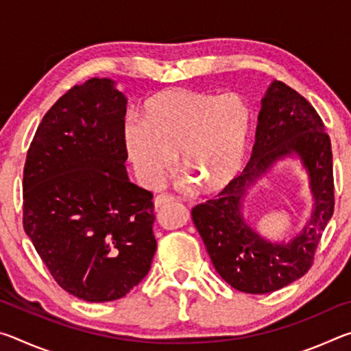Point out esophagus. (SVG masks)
<instances>
[{
	"label": "esophagus",
	"instance_id": "34e87169",
	"mask_svg": "<svg viewBox=\"0 0 351 351\" xmlns=\"http://www.w3.org/2000/svg\"><path fill=\"white\" fill-rule=\"evenodd\" d=\"M171 201H173V197H169V195H158V197L154 198V207H156V210H158V209H161L162 206L171 203Z\"/></svg>",
	"mask_w": 351,
	"mask_h": 351
}]
</instances>
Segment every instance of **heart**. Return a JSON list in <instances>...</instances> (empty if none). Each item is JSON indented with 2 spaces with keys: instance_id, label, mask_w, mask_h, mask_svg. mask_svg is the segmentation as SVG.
<instances>
[{
  "instance_id": "heart-1",
  "label": "heart",
  "mask_w": 351,
  "mask_h": 351,
  "mask_svg": "<svg viewBox=\"0 0 351 351\" xmlns=\"http://www.w3.org/2000/svg\"><path fill=\"white\" fill-rule=\"evenodd\" d=\"M254 132V112L239 94L167 90L147 100L142 119H128L123 148L144 186H156L181 167L206 190H219L245 167Z\"/></svg>"
}]
</instances>
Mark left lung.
<instances>
[{
	"label": "left lung",
	"instance_id": "left-lung-1",
	"mask_svg": "<svg viewBox=\"0 0 351 351\" xmlns=\"http://www.w3.org/2000/svg\"><path fill=\"white\" fill-rule=\"evenodd\" d=\"M311 104L283 82L274 80L261 99L251 161L217 198L195 206L192 219L213 266L230 287L247 294L277 291L311 268L314 252L335 210L330 136ZM301 158L313 195L312 218L288 242H269L242 217L247 189L287 156Z\"/></svg>",
	"mask_w": 351,
	"mask_h": 351
}]
</instances>
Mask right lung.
<instances>
[{
	"label": "right lung",
	"instance_id": "1",
	"mask_svg": "<svg viewBox=\"0 0 351 351\" xmlns=\"http://www.w3.org/2000/svg\"><path fill=\"white\" fill-rule=\"evenodd\" d=\"M127 99L90 79L46 112L27 150L23 226L51 276L86 302L130 293L156 252L153 193L128 180Z\"/></svg>",
	"mask_w": 351,
	"mask_h": 351
}]
</instances>
